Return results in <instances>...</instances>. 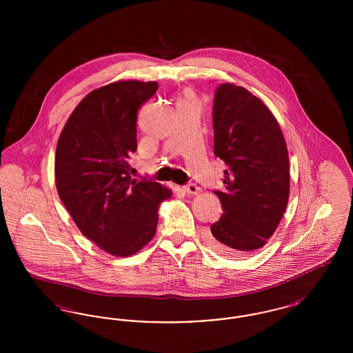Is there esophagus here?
I'll use <instances>...</instances> for the list:
<instances>
[{
  "label": "esophagus",
  "mask_w": 353,
  "mask_h": 353,
  "mask_svg": "<svg viewBox=\"0 0 353 353\" xmlns=\"http://www.w3.org/2000/svg\"><path fill=\"white\" fill-rule=\"evenodd\" d=\"M185 193H188V194H197L199 192H200V188L197 186L196 184H188L184 186Z\"/></svg>",
  "instance_id": "1"
}]
</instances>
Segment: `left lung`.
<instances>
[{
	"label": "left lung",
	"instance_id": "8db88e82",
	"mask_svg": "<svg viewBox=\"0 0 353 353\" xmlns=\"http://www.w3.org/2000/svg\"><path fill=\"white\" fill-rule=\"evenodd\" d=\"M214 154L229 167L214 194L223 214L206 241L225 256L263 248L285 214L290 163L282 130L266 104L241 85L223 83L213 103Z\"/></svg>",
	"mask_w": 353,
	"mask_h": 353
}]
</instances>
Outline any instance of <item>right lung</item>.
<instances>
[{
    "mask_svg": "<svg viewBox=\"0 0 353 353\" xmlns=\"http://www.w3.org/2000/svg\"><path fill=\"white\" fill-rule=\"evenodd\" d=\"M157 82L105 84L75 107L58 139L59 199L84 236L115 256L140 252L156 233L159 206L172 190L136 181L128 159L136 151V119Z\"/></svg>",
    "mask_w": 353,
    "mask_h": 353,
    "instance_id": "add662e5",
    "label": "right lung"
}]
</instances>
